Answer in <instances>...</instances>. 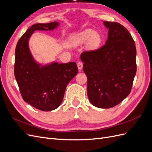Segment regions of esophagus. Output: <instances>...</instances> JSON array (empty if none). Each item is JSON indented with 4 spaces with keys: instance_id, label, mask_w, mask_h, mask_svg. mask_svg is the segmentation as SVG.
Listing matches in <instances>:
<instances>
[{
    "instance_id": "esophagus-1",
    "label": "esophagus",
    "mask_w": 152,
    "mask_h": 152,
    "mask_svg": "<svg viewBox=\"0 0 152 152\" xmlns=\"http://www.w3.org/2000/svg\"><path fill=\"white\" fill-rule=\"evenodd\" d=\"M77 66L79 70H82V68H83V63L81 61H79L77 63Z\"/></svg>"
}]
</instances>
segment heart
<instances>
[{
	"mask_svg": "<svg viewBox=\"0 0 152 152\" xmlns=\"http://www.w3.org/2000/svg\"><path fill=\"white\" fill-rule=\"evenodd\" d=\"M75 40L78 44H84L87 42V48L90 50H94L99 46L102 38L100 35L93 30L87 29L75 37Z\"/></svg>",
	"mask_w": 152,
	"mask_h": 152,
	"instance_id": "b5f03b06",
	"label": "heart"
}]
</instances>
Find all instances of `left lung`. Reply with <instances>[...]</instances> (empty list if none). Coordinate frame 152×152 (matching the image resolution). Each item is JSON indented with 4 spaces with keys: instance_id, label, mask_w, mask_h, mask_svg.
Instances as JSON below:
<instances>
[{
    "instance_id": "1",
    "label": "left lung",
    "mask_w": 152,
    "mask_h": 152,
    "mask_svg": "<svg viewBox=\"0 0 152 152\" xmlns=\"http://www.w3.org/2000/svg\"><path fill=\"white\" fill-rule=\"evenodd\" d=\"M108 39L99 49L80 54L87 77V96L100 108L115 107L130 94L136 73V49L129 31L117 22L103 21Z\"/></svg>"
}]
</instances>
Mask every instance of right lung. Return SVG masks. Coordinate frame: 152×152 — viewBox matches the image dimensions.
I'll return each instance as SVG.
<instances>
[{
	"mask_svg": "<svg viewBox=\"0 0 152 152\" xmlns=\"http://www.w3.org/2000/svg\"><path fill=\"white\" fill-rule=\"evenodd\" d=\"M58 25L56 21L32 25L18 40L15 50V76L22 98L42 111L59 107L67 85L78 73L75 62L42 65L30 53L28 41L34 31L53 30Z\"/></svg>",
	"mask_w": 152,
	"mask_h": 152,
	"instance_id": "obj_1",
	"label": "right lung"
}]
</instances>
